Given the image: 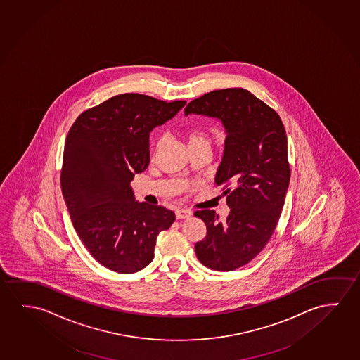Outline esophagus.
Segmentation results:
<instances>
[{
	"label": "esophagus",
	"mask_w": 360,
	"mask_h": 360,
	"mask_svg": "<svg viewBox=\"0 0 360 360\" xmlns=\"http://www.w3.org/2000/svg\"><path fill=\"white\" fill-rule=\"evenodd\" d=\"M176 217H177V219H188L192 217V212L179 208V210H176Z\"/></svg>",
	"instance_id": "obj_1"
}]
</instances>
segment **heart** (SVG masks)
<instances>
[{
    "label": "heart",
    "mask_w": 360,
    "mask_h": 360,
    "mask_svg": "<svg viewBox=\"0 0 360 360\" xmlns=\"http://www.w3.org/2000/svg\"><path fill=\"white\" fill-rule=\"evenodd\" d=\"M187 139H188L189 146H191V144L210 143V137H208V134L203 132L202 129H198V128H192V129H188V132H187Z\"/></svg>",
    "instance_id": "obj_1"
}]
</instances>
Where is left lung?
<instances>
[{
    "mask_svg": "<svg viewBox=\"0 0 360 360\" xmlns=\"http://www.w3.org/2000/svg\"><path fill=\"white\" fill-rule=\"evenodd\" d=\"M184 115L214 118L226 132L216 183L232 187L223 192L231 210L224 221L214 210L194 213L207 227L194 249L203 266L234 271L259 255L282 213L290 181L285 129L277 112L243 89L203 94Z\"/></svg>",
    "mask_w": 360,
    "mask_h": 360,
    "instance_id": "8db88e82",
    "label": "left lung"
}]
</instances>
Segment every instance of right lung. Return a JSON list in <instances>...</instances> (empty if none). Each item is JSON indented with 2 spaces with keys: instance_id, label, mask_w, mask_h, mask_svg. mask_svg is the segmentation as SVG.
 Wrapping results in <instances>:
<instances>
[{
  "instance_id": "1",
  "label": "right lung",
  "mask_w": 360,
  "mask_h": 360,
  "mask_svg": "<svg viewBox=\"0 0 360 360\" xmlns=\"http://www.w3.org/2000/svg\"><path fill=\"white\" fill-rule=\"evenodd\" d=\"M184 105L118 94L81 113L68 132L63 200L86 248L111 271L128 274L148 266L158 234L176 219L162 205L137 202L131 181L150 165V133Z\"/></svg>"
}]
</instances>
